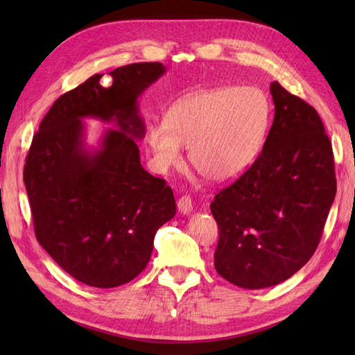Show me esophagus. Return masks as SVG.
Masks as SVG:
<instances>
[{
  "label": "esophagus",
  "instance_id": "esophagus-1",
  "mask_svg": "<svg viewBox=\"0 0 355 355\" xmlns=\"http://www.w3.org/2000/svg\"><path fill=\"white\" fill-rule=\"evenodd\" d=\"M177 206H178L180 212H182L183 215H189L193 210V205H192V200L189 195H183V197L177 201Z\"/></svg>",
  "mask_w": 355,
  "mask_h": 355
}]
</instances>
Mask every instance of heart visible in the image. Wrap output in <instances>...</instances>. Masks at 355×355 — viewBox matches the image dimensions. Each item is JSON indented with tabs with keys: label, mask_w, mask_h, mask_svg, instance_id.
<instances>
[{
	"label": "heart",
	"mask_w": 355,
	"mask_h": 355,
	"mask_svg": "<svg viewBox=\"0 0 355 355\" xmlns=\"http://www.w3.org/2000/svg\"><path fill=\"white\" fill-rule=\"evenodd\" d=\"M271 119L267 94L256 87H215L191 93L169 108L166 120L146 128L153 164L166 172L189 146L200 175L224 183L253 163L266 141Z\"/></svg>",
	"instance_id": "obj_1"
}]
</instances>
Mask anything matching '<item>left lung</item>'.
<instances>
[{"mask_svg": "<svg viewBox=\"0 0 355 355\" xmlns=\"http://www.w3.org/2000/svg\"><path fill=\"white\" fill-rule=\"evenodd\" d=\"M275 119L262 153L215 195V268L241 288L291 277L318 248L336 197L333 146L310 103L273 82Z\"/></svg>", "mask_w": 355, "mask_h": 355, "instance_id": "left-lung-1", "label": "left lung"}]
</instances>
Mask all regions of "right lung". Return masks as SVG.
<instances>
[{"label":"right lung","mask_w":355,"mask_h":355,"mask_svg":"<svg viewBox=\"0 0 355 355\" xmlns=\"http://www.w3.org/2000/svg\"><path fill=\"white\" fill-rule=\"evenodd\" d=\"M166 71L139 62L94 74L51 105L33 135L24 184L37 243L76 281L112 288L139 276L153 253L157 230L175 215L163 178L141 168L134 139L145 135L137 99ZM84 116L114 119L101 148L83 145Z\"/></svg>","instance_id":"right-lung-1"}]
</instances>
